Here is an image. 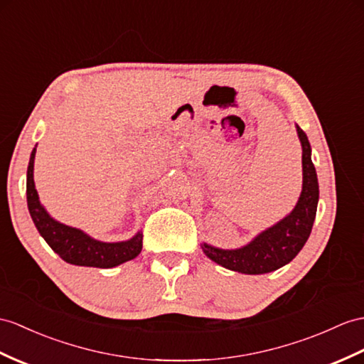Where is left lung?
Returning a JSON list of instances; mask_svg holds the SVG:
<instances>
[{
	"instance_id": "1",
	"label": "left lung",
	"mask_w": 364,
	"mask_h": 364,
	"mask_svg": "<svg viewBox=\"0 0 364 364\" xmlns=\"http://www.w3.org/2000/svg\"><path fill=\"white\" fill-rule=\"evenodd\" d=\"M303 145V191L294 211L277 225L265 230L253 241L237 250H220L203 244L202 250L211 261L228 270L247 274H261L277 270L290 262L303 249L310 236L316 215L318 179L310 159V144L306 132L296 127Z\"/></svg>"
}]
</instances>
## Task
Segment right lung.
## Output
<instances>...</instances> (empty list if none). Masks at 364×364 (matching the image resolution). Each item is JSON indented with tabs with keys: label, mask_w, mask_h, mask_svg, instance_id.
Returning <instances> with one entry per match:
<instances>
[{
	"label": "right lung",
	"mask_w": 364,
	"mask_h": 364,
	"mask_svg": "<svg viewBox=\"0 0 364 364\" xmlns=\"http://www.w3.org/2000/svg\"><path fill=\"white\" fill-rule=\"evenodd\" d=\"M35 151L37 148H33L28 166V183H26L28 208L35 227L50 249L63 261L74 265H86V267L111 269L122 262L134 259L144 245L141 233H137L125 242H100L85 235L82 230L60 224L48 215L46 210L40 205L38 193L33 183Z\"/></svg>",
	"instance_id": "1"
}]
</instances>
